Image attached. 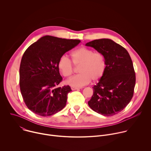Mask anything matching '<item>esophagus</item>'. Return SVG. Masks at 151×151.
<instances>
[{"label": "esophagus", "instance_id": "obj_1", "mask_svg": "<svg viewBox=\"0 0 151 151\" xmlns=\"http://www.w3.org/2000/svg\"><path fill=\"white\" fill-rule=\"evenodd\" d=\"M71 89L72 90H78L81 89V88H78V87H71Z\"/></svg>", "mask_w": 151, "mask_h": 151}]
</instances>
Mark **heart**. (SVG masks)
Wrapping results in <instances>:
<instances>
[{
	"label": "heart",
	"mask_w": 151,
	"mask_h": 151,
	"mask_svg": "<svg viewBox=\"0 0 151 151\" xmlns=\"http://www.w3.org/2000/svg\"><path fill=\"white\" fill-rule=\"evenodd\" d=\"M72 61L75 65L80 64L79 72L66 81V83L75 87H80L88 84L91 80L97 81L104 75L106 63L104 55L101 52L86 47H80L71 53ZM57 67L64 77H70L73 72L71 61L65 55L61 56L58 61Z\"/></svg>",
	"instance_id": "b5f03b06"
}]
</instances>
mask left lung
<instances>
[{
    "label": "left lung",
    "mask_w": 151,
    "mask_h": 151,
    "mask_svg": "<svg viewBox=\"0 0 151 151\" xmlns=\"http://www.w3.org/2000/svg\"><path fill=\"white\" fill-rule=\"evenodd\" d=\"M85 45L102 53L106 63L105 72L93 87V95L88 104L102 115L117 114L133 96L136 74L132 58L124 47L109 39L94 40Z\"/></svg>",
    "instance_id": "left-lung-1"
}]
</instances>
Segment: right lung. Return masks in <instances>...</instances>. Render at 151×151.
<instances>
[{
  "instance_id": "obj_1",
  "label": "right lung",
  "mask_w": 151,
  "mask_h": 151,
  "mask_svg": "<svg viewBox=\"0 0 151 151\" xmlns=\"http://www.w3.org/2000/svg\"><path fill=\"white\" fill-rule=\"evenodd\" d=\"M81 40L45 36L24 52L19 67V87L28 109L42 116L52 115L66 104L69 85L57 87L61 82L57 67L59 58Z\"/></svg>"
}]
</instances>
